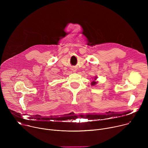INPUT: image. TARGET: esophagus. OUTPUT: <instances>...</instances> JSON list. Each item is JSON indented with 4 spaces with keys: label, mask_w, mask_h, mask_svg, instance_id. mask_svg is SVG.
Instances as JSON below:
<instances>
[{
    "label": "esophagus",
    "mask_w": 148,
    "mask_h": 148,
    "mask_svg": "<svg viewBox=\"0 0 148 148\" xmlns=\"http://www.w3.org/2000/svg\"><path fill=\"white\" fill-rule=\"evenodd\" d=\"M73 71H76V70H75V69H74V70H73Z\"/></svg>",
    "instance_id": "esophagus-1"
}]
</instances>
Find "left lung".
I'll return each instance as SVG.
<instances>
[{"label": "left lung", "instance_id": "8db88e82", "mask_svg": "<svg viewBox=\"0 0 148 148\" xmlns=\"http://www.w3.org/2000/svg\"><path fill=\"white\" fill-rule=\"evenodd\" d=\"M97 79V77H95V78H94V80L91 83V86H95V84H97V81H95V80Z\"/></svg>", "mask_w": 148, "mask_h": 148}]
</instances>
